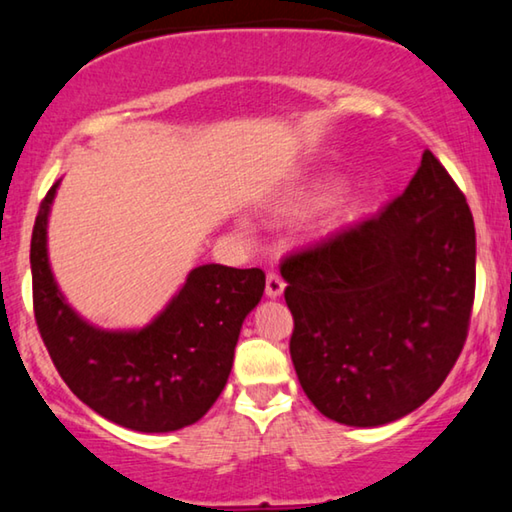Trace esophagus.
<instances>
[{"mask_svg": "<svg viewBox=\"0 0 512 512\" xmlns=\"http://www.w3.org/2000/svg\"><path fill=\"white\" fill-rule=\"evenodd\" d=\"M282 291H284V280L277 273H273V271H268V275H266V296L268 298H277V296H282Z\"/></svg>", "mask_w": 512, "mask_h": 512, "instance_id": "1", "label": "esophagus"}]
</instances>
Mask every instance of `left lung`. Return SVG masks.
Segmentation results:
<instances>
[{"label":"left lung","instance_id":"8db88e82","mask_svg":"<svg viewBox=\"0 0 512 512\" xmlns=\"http://www.w3.org/2000/svg\"><path fill=\"white\" fill-rule=\"evenodd\" d=\"M302 391L329 420L379 427L438 391L470 329V205L429 149L375 214L282 259Z\"/></svg>","mask_w":512,"mask_h":512}]
</instances>
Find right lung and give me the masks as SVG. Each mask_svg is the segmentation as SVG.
Wrapping results in <instances>:
<instances>
[{"instance_id": "right-lung-1", "label": "right lung", "mask_w": 512, "mask_h": 512, "mask_svg": "<svg viewBox=\"0 0 512 512\" xmlns=\"http://www.w3.org/2000/svg\"><path fill=\"white\" fill-rule=\"evenodd\" d=\"M42 198L31 235L33 314L51 361L81 402L126 429L164 433L210 411L228 381L244 318L266 287L262 268L205 264L140 332H103L69 309L47 262Z\"/></svg>"}]
</instances>
